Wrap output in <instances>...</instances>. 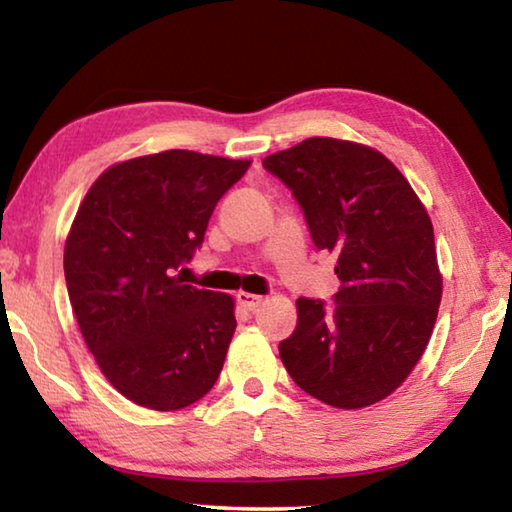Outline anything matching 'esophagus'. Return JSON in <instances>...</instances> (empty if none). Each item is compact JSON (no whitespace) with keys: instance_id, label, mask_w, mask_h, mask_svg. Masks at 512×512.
I'll return each mask as SVG.
<instances>
[{"instance_id":"34e87169","label":"esophagus","mask_w":512,"mask_h":512,"mask_svg":"<svg viewBox=\"0 0 512 512\" xmlns=\"http://www.w3.org/2000/svg\"><path fill=\"white\" fill-rule=\"evenodd\" d=\"M237 302L244 309H248V311H253V309H257L259 305H262L264 302V298L262 296H257V293H248V291H239L237 293Z\"/></svg>"}]
</instances>
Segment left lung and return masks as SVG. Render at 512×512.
Returning a JSON list of instances; mask_svg holds the SVG:
<instances>
[{
  "mask_svg": "<svg viewBox=\"0 0 512 512\" xmlns=\"http://www.w3.org/2000/svg\"><path fill=\"white\" fill-rule=\"evenodd\" d=\"M262 164L291 189L316 248L339 257L334 305L296 302L284 368L336 409L384 400L420 361L443 298L427 210L386 155L357 142L309 137Z\"/></svg>",
  "mask_w": 512,
  "mask_h": 512,
  "instance_id": "left-lung-1",
  "label": "left lung"
}]
</instances>
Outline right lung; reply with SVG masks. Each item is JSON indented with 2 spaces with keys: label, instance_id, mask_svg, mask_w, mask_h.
Segmentation results:
<instances>
[{
  "label": "right lung",
  "instance_id": "1",
  "mask_svg": "<svg viewBox=\"0 0 512 512\" xmlns=\"http://www.w3.org/2000/svg\"><path fill=\"white\" fill-rule=\"evenodd\" d=\"M248 167L171 149L112 164L85 194L65 244L67 293L85 345L126 400L178 411L219 377L235 300L176 271Z\"/></svg>",
  "mask_w": 512,
  "mask_h": 512
}]
</instances>
